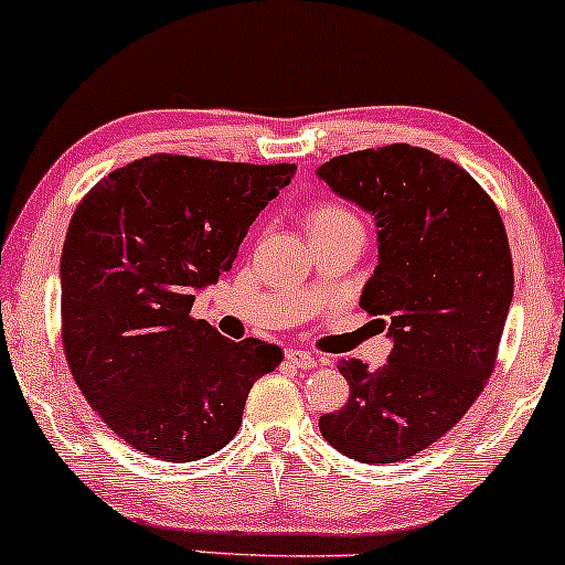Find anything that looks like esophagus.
<instances>
[{"instance_id":"34e87169","label":"esophagus","mask_w":565,"mask_h":565,"mask_svg":"<svg viewBox=\"0 0 565 565\" xmlns=\"http://www.w3.org/2000/svg\"><path fill=\"white\" fill-rule=\"evenodd\" d=\"M285 362H288V365H292V367H298V370L316 367L313 354L311 352H300V350H288V352H285Z\"/></svg>"}]
</instances>
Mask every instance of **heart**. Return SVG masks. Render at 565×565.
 Returning a JSON list of instances; mask_svg holds the SVG:
<instances>
[{
  "label": "heart",
  "instance_id": "b5f03b06",
  "mask_svg": "<svg viewBox=\"0 0 565 565\" xmlns=\"http://www.w3.org/2000/svg\"><path fill=\"white\" fill-rule=\"evenodd\" d=\"M342 228L362 231V221L350 205L339 203V200H323V203H316L306 211L308 236L329 234V231H342Z\"/></svg>",
  "mask_w": 565,
  "mask_h": 565
}]
</instances>
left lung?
I'll list each match as a JSON object with an SVG mask.
<instances>
[{
    "label": "left lung",
    "mask_w": 565,
    "mask_h": 565,
    "mask_svg": "<svg viewBox=\"0 0 565 565\" xmlns=\"http://www.w3.org/2000/svg\"><path fill=\"white\" fill-rule=\"evenodd\" d=\"M316 174L375 215L360 306L393 339L377 370L339 360L350 401L319 429L352 460H406L462 419L497 365L514 292L504 221L466 169L419 146L342 153Z\"/></svg>",
    "instance_id": "1"
}]
</instances>
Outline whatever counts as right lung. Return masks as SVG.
<instances>
[{"mask_svg": "<svg viewBox=\"0 0 565 565\" xmlns=\"http://www.w3.org/2000/svg\"><path fill=\"white\" fill-rule=\"evenodd\" d=\"M296 169L153 153L76 205L61 254V339L84 398L134 450L169 462L218 452L252 385L282 362L280 347L231 342L190 308Z\"/></svg>", "mask_w": 565, "mask_h": 565, "instance_id": "add662e5", "label": "right lung"}]
</instances>
